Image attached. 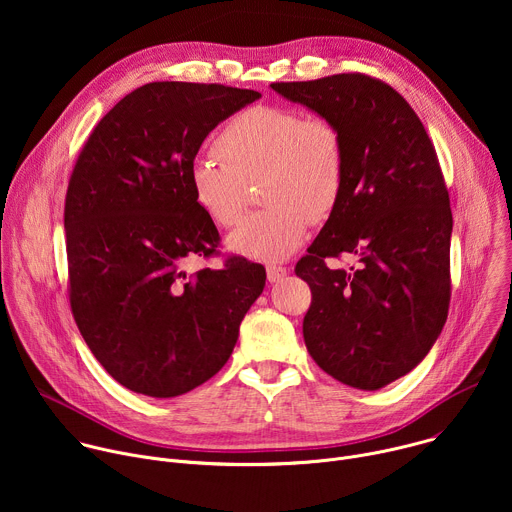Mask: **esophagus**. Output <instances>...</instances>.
<instances>
[{"mask_svg":"<svg viewBox=\"0 0 512 512\" xmlns=\"http://www.w3.org/2000/svg\"><path fill=\"white\" fill-rule=\"evenodd\" d=\"M287 267H283V265H267V279L271 281V283H275V281H279L281 277H285L287 275Z\"/></svg>","mask_w":512,"mask_h":512,"instance_id":"1","label":"esophagus"}]
</instances>
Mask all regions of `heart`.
I'll list each match as a JSON object with an SVG mask.
<instances>
[{
	"instance_id": "1",
	"label": "heart",
	"mask_w": 512,
	"mask_h": 512,
	"mask_svg": "<svg viewBox=\"0 0 512 512\" xmlns=\"http://www.w3.org/2000/svg\"><path fill=\"white\" fill-rule=\"evenodd\" d=\"M259 184L267 206L229 237V247L259 261H279L324 223L346 182V141L326 115L255 105L235 115L214 141V154L192 160L188 182L198 208L218 227H235Z\"/></svg>"
}]
</instances>
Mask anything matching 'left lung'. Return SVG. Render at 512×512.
I'll return each instance as SVG.
<instances>
[{
    "label": "left lung",
    "mask_w": 512,
    "mask_h": 512,
    "mask_svg": "<svg viewBox=\"0 0 512 512\" xmlns=\"http://www.w3.org/2000/svg\"><path fill=\"white\" fill-rule=\"evenodd\" d=\"M271 89L334 119L346 141L340 202L296 265L312 289L308 352L336 381L381 389L417 367L448 318L452 208L440 160L381 79L344 72ZM344 252L359 263L332 268Z\"/></svg>",
    "instance_id": "obj_1"
}]
</instances>
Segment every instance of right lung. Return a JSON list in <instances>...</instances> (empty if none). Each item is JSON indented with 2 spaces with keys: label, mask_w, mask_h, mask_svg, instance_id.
<instances>
[{
  "label": "right lung",
  "mask_w": 512,
  "mask_h": 512,
  "mask_svg": "<svg viewBox=\"0 0 512 512\" xmlns=\"http://www.w3.org/2000/svg\"><path fill=\"white\" fill-rule=\"evenodd\" d=\"M261 95L218 83H150L93 129L66 200L68 300L103 369L129 391L178 397L225 367L265 269L218 255L214 223L194 202L188 170L204 137Z\"/></svg>",
  "instance_id": "obj_1"
}]
</instances>
